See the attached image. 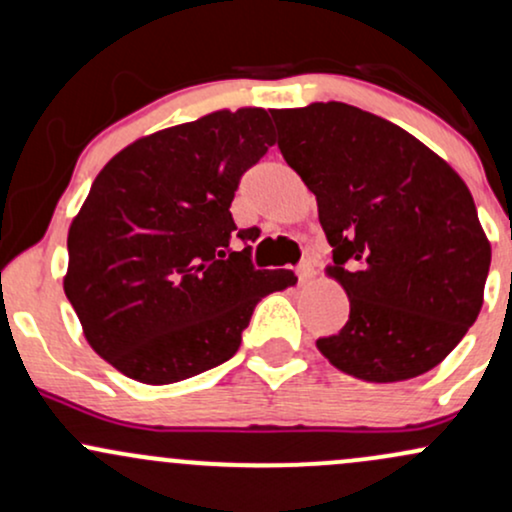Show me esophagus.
Returning <instances> with one entry per match:
<instances>
[{
  "label": "esophagus",
  "mask_w": 512,
  "mask_h": 512,
  "mask_svg": "<svg viewBox=\"0 0 512 512\" xmlns=\"http://www.w3.org/2000/svg\"><path fill=\"white\" fill-rule=\"evenodd\" d=\"M313 276H315V269H313V264H310V260L301 262V267H298V279H301V284L313 281Z\"/></svg>",
  "instance_id": "34e87169"
}]
</instances>
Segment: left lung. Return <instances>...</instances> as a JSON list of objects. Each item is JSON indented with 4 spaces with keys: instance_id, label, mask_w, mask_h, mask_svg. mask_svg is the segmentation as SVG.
<instances>
[{
    "instance_id": "obj_1",
    "label": "left lung",
    "mask_w": 512,
    "mask_h": 512,
    "mask_svg": "<svg viewBox=\"0 0 512 512\" xmlns=\"http://www.w3.org/2000/svg\"><path fill=\"white\" fill-rule=\"evenodd\" d=\"M279 149L315 195L325 274L349 296L320 354L366 383L436 368L484 305L491 243L469 187L407 129L346 103L272 110Z\"/></svg>"
}]
</instances>
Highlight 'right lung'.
<instances>
[{
  "instance_id": "right-lung-1",
  "label": "right lung",
  "mask_w": 512,
  "mask_h": 512,
  "mask_svg": "<svg viewBox=\"0 0 512 512\" xmlns=\"http://www.w3.org/2000/svg\"><path fill=\"white\" fill-rule=\"evenodd\" d=\"M274 146L264 108L214 110L139 137L105 163L72 219L64 293L88 346L127 378L170 385L228 361L289 269L231 250L240 175Z\"/></svg>"
}]
</instances>
